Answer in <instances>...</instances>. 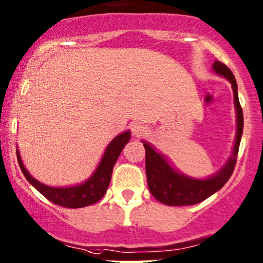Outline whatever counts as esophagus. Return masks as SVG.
<instances>
[{
  "label": "esophagus",
  "mask_w": 263,
  "mask_h": 263,
  "mask_svg": "<svg viewBox=\"0 0 263 263\" xmlns=\"http://www.w3.org/2000/svg\"><path fill=\"white\" fill-rule=\"evenodd\" d=\"M146 131H147V128H146L145 126H142V125H135L134 128H132V132H134V135L136 137L143 136Z\"/></svg>",
  "instance_id": "obj_1"
}]
</instances>
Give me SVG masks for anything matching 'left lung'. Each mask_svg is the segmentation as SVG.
Here are the masks:
<instances>
[{
  "label": "left lung",
  "mask_w": 263,
  "mask_h": 263,
  "mask_svg": "<svg viewBox=\"0 0 263 263\" xmlns=\"http://www.w3.org/2000/svg\"><path fill=\"white\" fill-rule=\"evenodd\" d=\"M213 70L218 74L226 77L233 88L235 107L236 114H237V135H236L232 156L230 157L229 162L224 164L223 168L213 177L207 178V180H193L176 172L162 156L157 154L148 143L143 142L146 149V176L148 190L156 200L168 206H189V204H196L206 200L207 197L224 186L235 170L239 142H241L242 131H243V114H242V107L238 101L237 83H236L233 73L224 63L215 61Z\"/></svg>",
  "instance_id": "left-lung-1"
}]
</instances>
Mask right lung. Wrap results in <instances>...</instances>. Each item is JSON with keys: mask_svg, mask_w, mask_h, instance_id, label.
I'll return each instance as SVG.
<instances>
[{"mask_svg": "<svg viewBox=\"0 0 263 263\" xmlns=\"http://www.w3.org/2000/svg\"><path fill=\"white\" fill-rule=\"evenodd\" d=\"M129 136H131V134H129V131H127L118 135L115 140H112L106 148L105 155H103L96 172L92 175V177L88 181L80 184V186L61 187V189L46 186V184L34 180L32 176L28 174L24 163H22L18 151H17V160H18L20 168H21L26 180L32 184L37 191L42 193L47 200L53 202L54 204L66 207V209H81V207L96 203L105 196L108 189L109 181H111L112 170H114L115 163H116L118 156L122 152L123 147L129 141Z\"/></svg>", "mask_w": 263, "mask_h": 263, "instance_id": "right-lung-1", "label": "right lung"}]
</instances>
